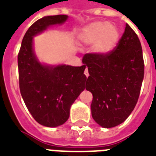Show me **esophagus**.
Segmentation results:
<instances>
[{
	"label": "esophagus",
	"instance_id": "obj_1",
	"mask_svg": "<svg viewBox=\"0 0 156 156\" xmlns=\"http://www.w3.org/2000/svg\"><path fill=\"white\" fill-rule=\"evenodd\" d=\"M84 73H85V75H86V77H87V78L88 76H89V73H88L87 68L85 69V70H84Z\"/></svg>",
	"mask_w": 156,
	"mask_h": 156
}]
</instances>
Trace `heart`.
<instances>
[{
    "instance_id": "obj_1",
    "label": "heart",
    "mask_w": 156,
    "mask_h": 156,
    "mask_svg": "<svg viewBox=\"0 0 156 156\" xmlns=\"http://www.w3.org/2000/svg\"><path fill=\"white\" fill-rule=\"evenodd\" d=\"M118 29L108 22H95L83 28L78 33V40L83 44H94L96 53L106 54L116 48L119 41Z\"/></svg>"
}]
</instances>
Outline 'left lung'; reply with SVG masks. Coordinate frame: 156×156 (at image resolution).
<instances>
[{
  "instance_id": "left-lung-1",
  "label": "left lung",
  "mask_w": 156,
  "mask_h": 156,
  "mask_svg": "<svg viewBox=\"0 0 156 156\" xmlns=\"http://www.w3.org/2000/svg\"><path fill=\"white\" fill-rule=\"evenodd\" d=\"M83 62L90 74L86 89L93 95V119L104 128L118 126L136 106L144 77L143 49L138 35L126 24L112 51L87 53Z\"/></svg>"
}]
</instances>
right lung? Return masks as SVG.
I'll return each mask as SVG.
<instances>
[{
	"mask_svg": "<svg viewBox=\"0 0 156 156\" xmlns=\"http://www.w3.org/2000/svg\"><path fill=\"white\" fill-rule=\"evenodd\" d=\"M67 18V15L47 16L33 23L23 37L18 55L22 97L35 121L47 127L63 125L69 116L72 104L85 89L86 65L43 66L33 52V36L48 26L63 23Z\"/></svg>",
	"mask_w": 156,
	"mask_h": 156,
	"instance_id": "right-lung-1",
	"label": "right lung"
}]
</instances>
